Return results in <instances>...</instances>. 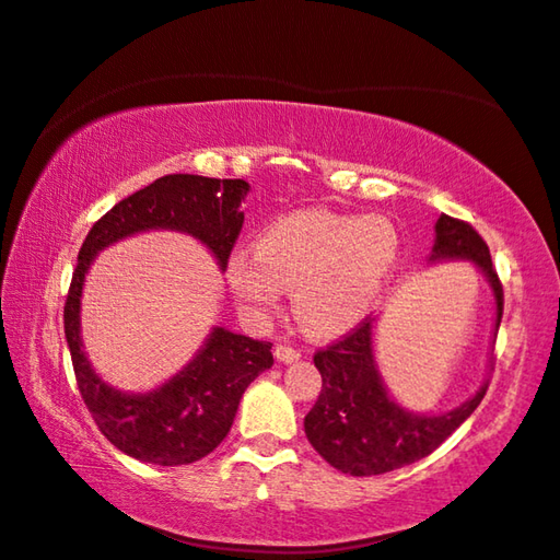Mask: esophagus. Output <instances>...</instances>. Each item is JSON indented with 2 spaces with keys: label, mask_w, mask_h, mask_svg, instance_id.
Instances as JSON below:
<instances>
[{
  "label": "esophagus",
  "mask_w": 560,
  "mask_h": 560,
  "mask_svg": "<svg viewBox=\"0 0 560 560\" xmlns=\"http://www.w3.org/2000/svg\"><path fill=\"white\" fill-rule=\"evenodd\" d=\"M273 355H277L279 363H293V361L301 359L299 351L291 349V347H281V343H279L277 349H273Z\"/></svg>",
  "instance_id": "esophagus-1"
}]
</instances>
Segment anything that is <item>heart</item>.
Returning <instances> with one entry per match:
<instances>
[{"label": "heart", "mask_w": 560, "mask_h": 560, "mask_svg": "<svg viewBox=\"0 0 560 560\" xmlns=\"http://www.w3.org/2000/svg\"><path fill=\"white\" fill-rule=\"evenodd\" d=\"M401 237L385 217L301 209L271 221L253 249H233L225 281L253 317H269L293 291V315L311 337L331 339L375 311L399 267Z\"/></svg>", "instance_id": "1"}]
</instances>
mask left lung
I'll return each instance as SVG.
<instances>
[{
	"instance_id": "8db88e82",
	"label": "left lung",
	"mask_w": 560,
	"mask_h": 560,
	"mask_svg": "<svg viewBox=\"0 0 560 560\" xmlns=\"http://www.w3.org/2000/svg\"><path fill=\"white\" fill-rule=\"evenodd\" d=\"M471 261L493 291L498 335L503 317V289L493 269L489 245L469 223L440 217L428 265ZM375 317L343 341L315 353L323 392L305 416V435L331 467L351 477H375L419 462L447 440L479 407L489 380L459 407L440 413L411 411L392 397L375 361Z\"/></svg>"
}]
</instances>
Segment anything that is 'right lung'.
I'll return each mask as SVG.
<instances>
[{
  "mask_svg": "<svg viewBox=\"0 0 560 560\" xmlns=\"http://www.w3.org/2000/svg\"><path fill=\"white\" fill-rule=\"evenodd\" d=\"M245 180L205 175H165L93 223L79 249L65 303V337L83 401L110 443L139 462L177 467L192 464L229 435L237 404L253 380L273 363L271 343L225 327H211L180 373L149 392H125L93 371L81 339V293L93 259L105 247L147 231H175L195 237L225 271V259L241 235Z\"/></svg>",
  "mask_w": 560,
  "mask_h": 560,
  "instance_id": "right-lung-1",
  "label": "right lung"
}]
</instances>
